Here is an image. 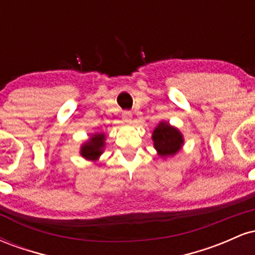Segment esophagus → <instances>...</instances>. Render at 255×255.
I'll list each match as a JSON object with an SVG mask.
<instances>
[{
    "label": "esophagus",
    "mask_w": 255,
    "mask_h": 255,
    "mask_svg": "<svg viewBox=\"0 0 255 255\" xmlns=\"http://www.w3.org/2000/svg\"><path fill=\"white\" fill-rule=\"evenodd\" d=\"M122 119H124L125 122H131V113H130V111H125Z\"/></svg>",
    "instance_id": "34e87169"
}]
</instances>
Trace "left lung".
Returning <instances> with one entry per match:
<instances>
[{
  "label": "left lung",
  "mask_w": 255,
  "mask_h": 255,
  "mask_svg": "<svg viewBox=\"0 0 255 255\" xmlns=\"http://www.w3.org/2000/svg\"><path fill=\"white\" fill-rule=\"evenodd\" d=\"M152 141L160 158L172 157L184 145L183 134L169 122L160 121L152 131Z\"/></svg>",
  "instance_id": "1"
}]
</instances>
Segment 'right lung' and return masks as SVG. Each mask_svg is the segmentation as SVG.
<instances>
[{"mask_svg":"<svg viewBox=\"0 0 255 255\" xmlns=\"http://www.w3.org/2000/svg\"><path fill=\"white\" fill-rule=\"evenodd\" d=\"M105 134L95 133L80 146V156L90 162H97L104 152Z\"/></svg>","mask_w":255,"mask_h":255,"instance_id":"1","label":"right lung"}]
</instances>
